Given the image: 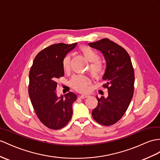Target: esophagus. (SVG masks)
I'll use <instances>...</instances> for the list:
<instances>
[{
    "label": "esophagus",
    "mask_w": 160,
    "mask_h": 160,
    "mask_svg": "<svg viewBox=\"0 0 160 160\" xmlns=\"http://www.w3.org/2000/svg\"><path fill=\"white\" fill-rule=\"evenodd\" d=\"M89 95H87V94H83V95H81L79 97H80V98H88V97H89Z\"/></svg>",
    "instance_id": "34e87169"
}]
</instances>
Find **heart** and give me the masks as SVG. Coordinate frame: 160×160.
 I'll return each mask as SVG.
<instances>
[{"mask_svg": "<svg viewBox=\"0 0 160 160\" xmlns=\"http://www.w3.org/2000/svg\"><path fill=\"white\" fill-rule=\"evenodd\" d=\"M85 58L90 62V71L93 77L98 78L102 75L104 69L102 64L98 61L99 55L95 50L88 46H82L80 48ZM62 67L65 71H68L71 68V57L69 55L66 56L62 61ZM91 81L89 78L85 75H75L70 80L69 84L75 90L79 92H85L88 90V85Z\"/></svg>", "mask_w": 160, "mask_h": 160, "instance_id": "obj_1", "label": "heart"}]
</instances>
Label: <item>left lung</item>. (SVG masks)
Listing matches in <instances>:
<instances>
[{
  "label": "left lung",
  "instance_id": "1",
  "mask_svg": "<svg viewBox=\"0 0 160 160\" xmlns=\"http://www.w3.org/2000/svg\"><path fill=\"white\" fill-rule=\"evenodd\" d=\"M89 45L104 55L107 64L103 87L108 92L107 98L96 96L98 105L92 111V117L101 125H113L125 113L133 96L134 71L130 57L122 47L108 38Z\"/></svg>",
  "mask_w": 160,
  "mask_h": 160
}]
</instances>
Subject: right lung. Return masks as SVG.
Wrapping results in <instances>:
<instances>
[{"mask_svg": "<svg viewBox=\"0 0 160 160\" xmlns=\"http://www.w3.org/2000/svg\"><path fill=\"white\" fill-rule=\"evenodd\" d=\"M77 43H57L42 49L35 57L29 73L28 93L41 122L50 129L59 130L71 120L77 95L69 92L58 97L56 80L64 75L62 61Z\"/></svg>", "mask_w": 160, "mask_h": 160, "instance_id": "add662e5", "label": "right lung"}]
</instances>
